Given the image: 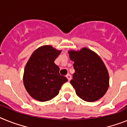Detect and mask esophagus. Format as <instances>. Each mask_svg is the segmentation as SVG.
<instances>
[{"label": "esophagus", "mask_w": 127, "mask_h": 127, "mask_svg": "<svg viewBox=\"0 0 127 127\" xmlns=\"http://www.w3.org/2000/svg\"><path fill=\"white\" fill-rule=\"evenodd\" d=\"M66 78H67V79H68V81H70V80L71 79V75L68 74L66 76Z\"/></svg>", "instance_id": "34e87169"}]
</instances>
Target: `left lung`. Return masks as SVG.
<instances>
[{"instance_id": "8db88e82", "label": "left lung", "mask_w": 127, "mask_h": 127, "mask_svg": "<svg viewBox=\"0 0 127 127\" xmlns=\"http://www.w3.org/2000/svg\"><path fill=\"white\" fill-rule=\"evenodd\" d=\"M68 54L75 71L70 83L77 96L89 102L101 98L109 86V76L100 56L86 47L79 51L70 50Z\"/></svg>"}]
</instances>
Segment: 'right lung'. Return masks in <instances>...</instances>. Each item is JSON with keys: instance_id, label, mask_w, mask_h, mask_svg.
Segmentation results:
<instances>
[{"instance_id": "add662e5", "label": "right lung", "mask_w": 127, "mask_h": 127, "mask_svg": "<svg viewBox=\"0 0 127 127\" xmlns=\"http://www.w3.org/2000/svg\"><path fill=\"white\" fill-rule=\"evenodd\" d=\"M61 52L50 45L37 48L31 55L24 69V81L26 91L34 99L46 102L59 94L66 77L59 74L55 59Z\"/></svg>"}]
</instances>
